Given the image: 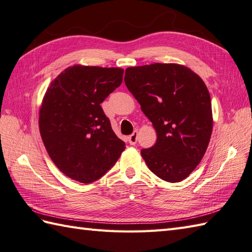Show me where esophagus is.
Segmentation results:
<instances>
[{"mask_svg":"<svg viewBox=\"0 0 252 252\" xmlns=\"http://www.w3.org/2000/svg\"><path fill=\"white\" fill-rule=\"evenodd\" d=\"M137 138H138V131L135 130L129 137H128V141H129L131 145H135L137 143Z\"/></svg>","mask_w":252,"mask_h":252,"instance_id":"obj_1","label":"esophagus"}]
</instances>
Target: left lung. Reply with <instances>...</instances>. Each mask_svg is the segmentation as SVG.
Masks as SVG:
<instances>
[{"mask_svg": "<svg viewBox=\"0 0 252 252\" xmlns=\"http://www.w3.org/2000/svg\"><path fill=\"white\" fill-rule=\"evenodd\" d=\"M124 81L158 133L153 147L141 150L149 169L167 182L182 181L202 160L211 137V100L205 83L175 63L127 68Z\"/></svg>", "mask_w": 252, "mask_h": 252, "instance_id": "1", "label": "left lung"}]
</instances>
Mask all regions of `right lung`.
Returning a JSON list of instances; mask_svg holds the SVG:
<instances>
[{"label": "right lung", "instance_id": "obj_1", "mask_svg": "<svg viewBox=\"0 0 252 252\" xmlns=\"http://www.w3.org/2000/svg\"><path fill=\"white\" fill-rule=\"evenodd\" d=\"M124 70L74 65L50 84L40 110L47 153L65 176L92 183L105 175L125 149L100 103L119 87Z\"/></svg>", "mask_w": 252, "mask_h": 252}]
</instances>
